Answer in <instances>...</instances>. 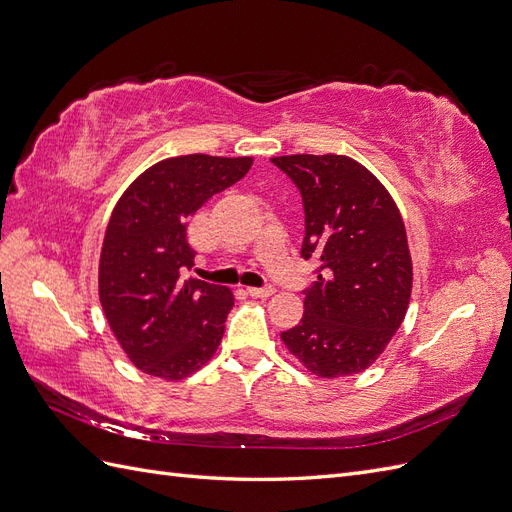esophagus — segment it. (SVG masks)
I'll return each mask as SVG.
<instances>
[{"label": "esophagus", "mask_w": 512, "mask_h": 512, "mask_svg": "<svg viewBox=\"0 0 512 512\" xmlns=\"http://www.w3.org/2000/svg\"><path fill=\"white\" fill-rule=\"evenodd\" d=\"M275 290L271 288V286H265V288H247V294H250V297H254V299H267V297H271Z\"/></svg>", "instance_id": "obj_1"}]
</instances>
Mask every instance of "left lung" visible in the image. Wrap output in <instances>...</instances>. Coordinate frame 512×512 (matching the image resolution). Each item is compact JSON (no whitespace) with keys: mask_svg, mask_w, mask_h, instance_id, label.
Listing matches in <instances>:
<instances>
[{"mask_svg":"<svg viewBox=\"0 0 512 512\" xmlns=\"http://www.w3.org/2000/svg\"><path fill=\"white\" fill-rule=\"evenodd\" d=\"M301 190V256L318 262L305 312L282 342L320 378L374 365L406 318L412 258L406 226L389 190L348 156L271 158Z\"/></svg>","mask_w":512,"mask_h":512,"instance_id":"obj_1","label":"left lung"}]
</instances>
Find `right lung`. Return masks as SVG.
Segmentation results:
<instances>
[{"label": "right lung", "mask_w": 512, "mask_h": 512, "mask_svg": "<svg viewBox=\"0 0 512 512\" xmlns=\"http://www.w3.org/2000/svg\"><path fill=\"white\" fill-rule=\"evenodd\" d=\"M254 158L205 153L166 158L121 194L106 226L98 294L113 335L149 376L183 380L218 350L235 297L226 286L183 280L196 252L188 222L252 168Z\"/></svg>", "instance_id": "right-lung-1"}]
</instances>
